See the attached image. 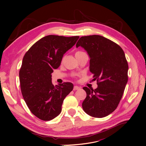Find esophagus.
Wrapping results in <instances>:
<instances>
[{
    "mask_svg": "<svg viewBox=\"0 0 146 146\" xmlns=\"http://www.w3.org/2000/svg\"><path fill=\"white\" fill-rule=\"evenodd\" d=\"M80 88L78 86H74V90H80Z\"/></svg>",
    "mask_w": 146,
    "mask_h": 146,
    "instance_id": "obj_1",
    "label": "esophagus"
}]
</instances>
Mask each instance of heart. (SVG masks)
Segmentation results:
<instances>
[{"instance_id":"1","label":"heart","mask_w":146,"mask_h":146,"mask_svg":"<svg viewBox=\"0 0 146 146\" xmlns=\"http://www.w3.org/2000/svg\"><path fill=\"white\" fill-rule=\"evenodd\" d=\"M81 52H80V51H78V52H76V53H81Z\"/></svg>"}]
</instances>
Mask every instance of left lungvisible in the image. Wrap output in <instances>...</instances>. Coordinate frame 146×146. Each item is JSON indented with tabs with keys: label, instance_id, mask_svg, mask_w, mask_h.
<instances>
[{
	"label": "left lung",
	"instance_id": "8db88e82",
	"mask_svg": "<svg viewBox=\"0 0 146 146\" xmlns=\"http://www.w3.org/2000/svg\"><path fill=\"white\" fill-rule=\"evenodd\" d=\"M79 46L90 56V70L98 86L94 90L83 88L86 98L82 108L91 116L105 117L116 109L128 81L124 52L115 42L96 35L81 37L76 44Z\"/></svg>",
	"mask_w": 146,
	"mask_h": 146
}]
</instances>
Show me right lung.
<instances>
[{"instance_id": "add662e5", "label": "right lung", "mask_w": 146, "mask_h": 146, "mask_svg": "<svg viewBox=\"0 0 146 146\" xmlns=\"http://www.w3.org/2000/svg\"><path fill=\"white\" fill-rule=\"evenodd\" d=\"M78 38L48 35L35 42L24 56L19 70L22 94L31 112L42 121L59 115L64 98L73 90L69 82L55 86L52 73Z\"/></svg>"}]
</instances>
